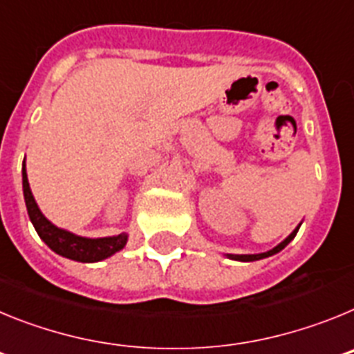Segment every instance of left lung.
<instances>
[{
    "mask_svg": "<svg viewBox=\"0 0 354 354\" xmlns=\"http://www.w3.org/2000/svg\"><path fill=\"white\" fill-rule=\"evenodd\" d=\"M299 227H301V223H299L298 227L294 228L292 232H290L289 236H287L286 239H283L282 243H280V245H277V246H274V248L268 250V252H264V253H252V255H236V253H227V257L232 259V261H239V262H253V261H261V259H266V257H271V255H274V253L282 252V250L286 248L287 245H289L290 241H292L294 237H296V234H298Z\"/></svg>",
    "mask_w": 354,
    "mask_h": 354,
    "instance_id": "8db88e82",
    "label": "left lung"
}]
</instances>
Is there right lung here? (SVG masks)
<instances>
[{"mask_svg": "<svg viewBox=\"0 0 354 354\" xmlns=\"http://www.w3.org/2000/svg\"><path fill=\"white\" fill-rule=\"evenodd\" d=\"M23 193L24 202H26L28 216H30V220L33 223V227H35L37 234H39L40 239L53 252L62 255V257L77 262H99L115 255V253L120 252L127 245V237L129 236L126 232L109 237H83L51 223L42 214V211L37 205L35 198H33L30 183H28L26 161L23 162Z\"/></svg>", "mask_w": 354, "mask_h": 354, "instance_id": "1", "label": "right lung"}]
</instances>
